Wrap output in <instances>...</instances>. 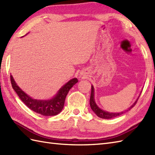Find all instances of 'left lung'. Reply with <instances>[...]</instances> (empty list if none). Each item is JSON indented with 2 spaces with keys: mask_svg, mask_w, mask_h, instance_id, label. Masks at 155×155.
I'll list each match as a JSON object with an SVG mask.
<instances>
[{
  "mask_svg": "<svg viewBox=\"0 0 155 155\" xmlns=\"http://www.w3.org/2000/svg\"><path fill=\"white\" fill-rule=\"evenodd\" d=\"M138 98L137 100L135 101L132 106H131L128 110H126L127 111L130 110L131 108H132L135 104L137 103ZM90 106L91 107V109L94 111V113L96 114L98 117L102 118H104V119H109V118H114L120 116V114H123V112H121V113H108V112L103 110L102 109L98 107L97 104L95 103L94 101V87L93 85L91 86V98H90Z\"/></svg>",
  "mask_w": 155,
  "mask_h": 155,
  "instance_id": "8db88e82",
  "label": "left lung"
}]
</instances>
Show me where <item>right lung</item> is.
Returning <instances> with one entry per match:
<instances>
[{
    "mask_svg": "<svg viewBox=\"0 0 155 155\" xmlns=\"http://www.w3.org/2000/svg\"><path fill=\"white\" fill-rule=\"evenodd\" d=\"M11 81L12 88L18 94L21 100L27 106L35 111V113L43 116H54L58 114L64 107L66 97L71 88L77 83V78H73L66 83L63 87L58 91V93L50 100H37L30 97L16 85L15 81L11 75Z\"/></svg>",
    "mask_w": 155,
    "mask_h": 155,
    "instance_id": "1",
    "label": "right lung"
}]
</instances>
